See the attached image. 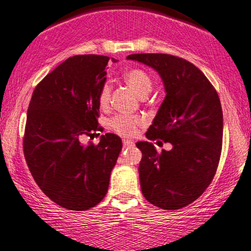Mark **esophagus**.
<instances>
[{
  "mask_svg": "<svg viewBox=\"0 0 251 251\" xmlns=\"http://www.w3.org/2000/svg\"><path fill=\"white\" fill-rule=\"evenodd\" d=\"M133 146H134V142L129 141V140H125L124 141V148H131Z\"/></svg>",
  "mask_w": 251,
  "mask_h": 251,
  "instance_id": "esophagus-1",
  "label": "esophagus"
}]
</instances>
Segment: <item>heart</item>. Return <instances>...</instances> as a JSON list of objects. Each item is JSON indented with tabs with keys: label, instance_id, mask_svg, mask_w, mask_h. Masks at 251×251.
Returning <instances> with one entry per match:
<instances>
[{
	"label": "heart",
	"instance_id": "heart-1",
	"mask_svg": "<svg viewBox=\"0 0 251 251\" xmlns=\"http://www.w3.org/2000/svg\"><path fill=\"white\" fill-rule=\"evenodd\" d=\"M123 79L140 98H146L151 92L152 80L146 71L140 69H131L123 75ZM111 88L108 83H104L99 93V103L101 106H106L110 101ZM111 127L119 135L131 138L138 131V126L141 125L142 120L138 117L116 116L111 120Z\"/></svg>",
	"mask_w": 251,
	"mask_h": 251
}]
</instances>
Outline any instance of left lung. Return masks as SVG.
<instances>
[{
  "label": "left lung",
  "mask_w": 251,
  "mask_h": 251,
  "mask_svg": "<svg viewBox=\"0 0 251 251\" xmlns=\"http://www.w3.org/2000/svg\"><path fill=\"white\" fill-rule=\"evenodd\" d=\"M127 59L158 73L165 99L147 139L170 142L158 153L151 142L139 141L143 196L151 204L176 210L202 195L212 181L223 143V111L216 89L192 63L168 53H133Z\"/></svg>",
  "instance_id": "8db88e82"
}]
</instances>
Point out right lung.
Listing matches in <instances>:
<instances>
[{"mask_svg":"<svg viewBox=\"0 0 251 251\" xmlns=\"http://www.w3.org/2000/svg\"><path fill=\"white\" fill-rule=\"evenodd\" d=\"M109 59L68 58L35 87L28 105L24 155L29 171L52 202L75 211L102 201L123 148L119 136L111 133L102 135L98 146L80 142L81 136L100 131L99 93Z\"/></svg>","mask_w":251,"mask_h":251,"instance_id":"1","label":"right lung"}]
</instances>
